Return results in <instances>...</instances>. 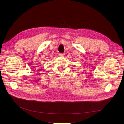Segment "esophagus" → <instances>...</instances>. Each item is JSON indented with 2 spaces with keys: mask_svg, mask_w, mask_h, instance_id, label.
Masks as SVG:
<instances>
[{
  "mask_svg": "<svg viewBox=\"0 0 124 124\" xmlns=\"http://www.w3.org/2000/svg\"><path fill=\"white\" fill-rule=\"evenodd\" d=\"M59 56H60V57H64V54L63 53H62V54H59Z\"/></svg>",
  "mask_w": 124,
  "mask_h": 124,
  "instance_id": "1",
  "label": "esophagus"
}]
</instances>
